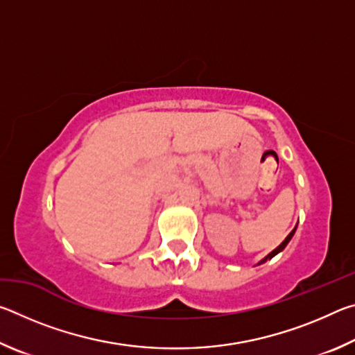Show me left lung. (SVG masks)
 <instances>
[{"label": "left lung", "mask_w": 355, "mask_h": 355, "mask_svg": "<svg viewBox=\"0 0 355 355\" xmlns=\"http://www.w3.org/2000/svg\"><path fill=\"white\" fill-rule=\"evenodd\" d=\"M294 232H296V228H294V230H293V232L290 233V235H288V236L285 238V241H284V243H282V244L279 245V248H275V249H274V250L271 252V254H269V255H268L266 258H264V260H261L260 263H264V261H266V260H271V258H272L274 255H277V254H279V252H282V250H284V249L286 248V244H288V243H290V239L293 238V235H294Z\"/></svg>", "instance_id": "obj_1"}]
</instances>
